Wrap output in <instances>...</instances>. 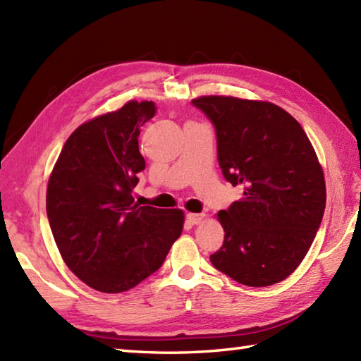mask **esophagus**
<instances>
[{"instance_id":"34e87169","label":"esophagus","mask_w":361,"mask_h":361,"mask_svg":"<svg viewBox=\"0 0 361 361\" xmlns=\"http://www.w3.org/2000/svg\"><path fill=\"white\" fill-rule=\"evenodd\" d=\"M204 214H188L186 215V219L189 221L190 224H198V223H201L202 219H204Z\"/></svg>"}]
</instances>
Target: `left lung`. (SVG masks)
Returning <instances> with one entry per match:
<instances>
[{"instance_id":"8db88e82","label":"left lung","mask_w":361,"mask_h":361,"mask_svg":"<svg viewBox=\"0 0 361 361\" xmlns=\"http://www.w3.org/2000/svg\"><path fill=\"white\" fill-rule=\"evenodd\" d=\"M192 104L215 126L224 178L244 186L243 200L218 212L226 235L212 264L247 286L283 281L308 253L326 204L310 138L270 102L202 96Z\"/></svg>"}]
</instances>
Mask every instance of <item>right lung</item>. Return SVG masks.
Returning <instances> with one entry per match:
<instances>
[{"label": "right lung", "mask_w": 361, "mask_h": 361, "mask_svg": "<svg viewBox=\"0 0 361 361\" xmlns=\"http://www.w3.org/2000/svg\"><path fill=\"white\" fill-rule=\"evenodd\" d=\"M154 102L131 100L80 125L63 145L47 188V216L59 253L82 282L102 293L134 288L160 269L181 235L180 209L134 204L140 128Z\"/></svg>", "instance_id": "1"}]
</instances>
